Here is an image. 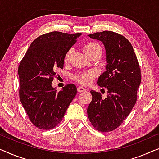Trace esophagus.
Wrapping results in <instances>:
<instances>
[{
  "instance_id": "34e87169",
  "label": "esophagus",
  "mask_w": 159,
  "mask_h": 159,
  "mask_svg": "<svg viewBox=\"0 0 159 159\" xmlns=\"http://www.w3.org/2000/svg\"><path fill=\"white\" fill-rule=\"evenodd\" d=\"M77 91H78V92H84V91H86V89H85L84 87L79 86V87H78Z\"/></svg>"
}]
</instances>
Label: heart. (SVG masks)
Instances as JSON below:
<instances>
[{
    "label": "heart",
    "instance_id": "1",
    "mask_svg": "<svg viewBox=\"0 0 159 159\" xmlns=\"http://www.w3.org/2000/svg\"><path fill=\"white\" fill-rule=\"evenodd\" d=\"M97 47H99V45L96 43H88L85 44L84 46V52L86 53L87 52H89V51L93 50V48H97ZM71 53H72V50H71V49L70 50H69L68 52L66 53V55H65V57H64L65 62L68 61L70 57ZM94 75H95V73L93 72V71H89V72L81 73V74L77 75V76L75 77V79H76L77 81L80 83V84H84V85H88L90 84L91 80H93Z\"/></svg>",
    "mask_w": 159,
    "mask_h": 159
}]
</instances>
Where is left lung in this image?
I'll return each instance as SVG.
<instances>
[{"label":"left lung","mask_w":159,"mask_h":159,"mask_svg":"<svg viewBox=\"0 0 159 159\" xmlns=\"http://www.w3.org/2000/svg\"><path fill=\"white\" fill-rule=\"evenodd\" d=\"M99 40L106 51V71L98 79L99 86L107 89V97L91 91L92 101L87 109L88 117L97 130L117 128L130 113L137 100L141 73L133 46L123 36L111 31L89 34Z\"/></svg>","instance_id":"left-lung-1"}]
</instances>
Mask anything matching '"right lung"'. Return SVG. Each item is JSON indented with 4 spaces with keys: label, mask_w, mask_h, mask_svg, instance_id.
Here are the masks:
<instances>
[{
    "label": "right lung",
    "mask_w": 159,
    "mask_h": 159,
    "mask_svg": "<svg viewBox=\"0 0 159 159\" xmlns=\"http://www.w3.org/2000/svg\"><path fill=\"white\" fill-rule=\"evenodd\" d=\"M82 34L52 32L39 36L30 44L18 69L19 97L30 121L42 129L54 128L77 93L74 84L57 91L52 82L64 57Z\"/></svg>",
    "instance_id": "add662e5"
}]
</instances>
